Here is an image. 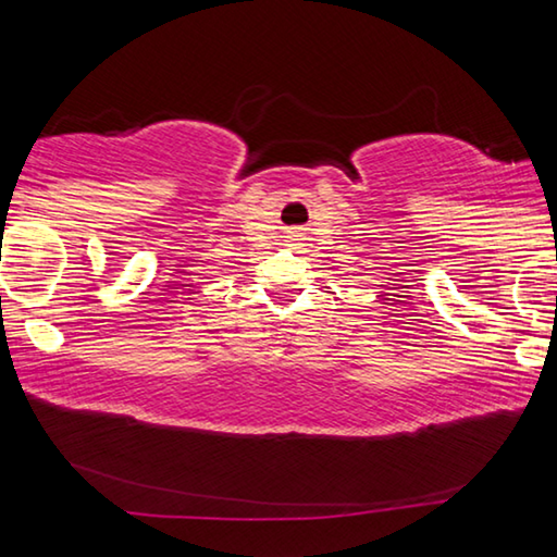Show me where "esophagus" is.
I'll list each match as a JSON object with an SVG mask.
<instances>
[{"label": "esophagus", "mask_w": 557, "mask_h": 557, "mask_svg": "<svg viewBox=\"0 0 557 557\" xmlns=\"http://www.w3.org/2000/svg\"><path fill=\"white\" fill-rule=\"evenodd\" d=\"M285 240H287V245H297V243L301 240V235H299L297 231H289V233L285 235Z\"/></svg>", "instance_id": "1"}]
</instances>
